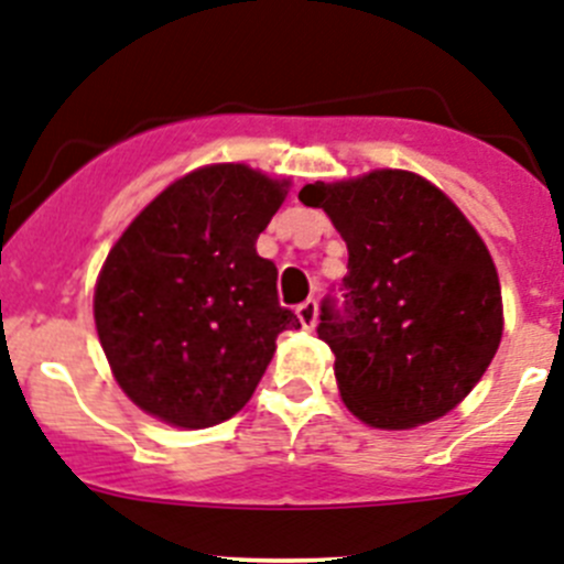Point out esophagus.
Masks as SVG:
<instances>
[{
	"label": "esophagus",
	"mask_w": 564,
	"mask_h": 564,
	"mask_svg": "<svg viewBox=\"0 0 564 564\" xmlns=\"http://www.w3.org/2000/svg\"><path fill=\"white\" fill-rule=\"evenodd\" d=\"M296 316H299V322H302L304 329L316 327V322H318V302H316V299H307V302L299 304Z\"/></svg>",
	"instance_id": "esophagus-1"
}]
</instances>
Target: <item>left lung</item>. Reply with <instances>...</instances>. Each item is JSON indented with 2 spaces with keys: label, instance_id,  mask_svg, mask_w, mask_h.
Wrapping results in <instances>:
<instances>
[{
  "label": "left lung",
  "instance_id": "obj_1",
  "mask_svg": "<svg viewBox=\"0 0 564 564\" xmlns=\"http://www.w3.org/2000/svg\"><path fill=\"white\" fill-rule=\"evenodd\" d=\"M349 251L344 304H322L340 400L360 422L408 431L458 405L492 364L503 302L489 248L456 204L408 170L304 184Z\"/></svg>",
  "mask_w": 564,
  "mask_h": 564
}]
</instances>
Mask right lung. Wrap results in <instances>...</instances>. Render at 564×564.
I'll return each mask as SVG.
<instances>
[{"mask_svg": "<svg viewBox=\"0 0 564 564\" xmlns=\"http://www.w3.org/2000/svg\"><path fill=\"white\" fill-rule=\"evenodd\" d=\"M288 181L209 164L173 181L108 251L95 324L120 389L156 420H231L265 375L276 335L299 329L276 296V265L257 237Z\"/></svg>", "mask_w": 564, "mask_h": 564, "instance_id": "right-lung-1", "label": "right lung"}]
</instances>
